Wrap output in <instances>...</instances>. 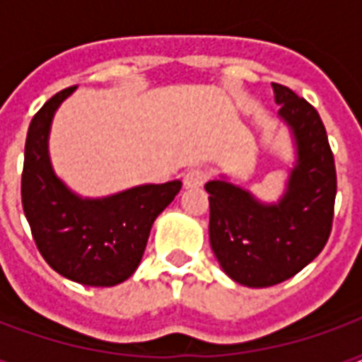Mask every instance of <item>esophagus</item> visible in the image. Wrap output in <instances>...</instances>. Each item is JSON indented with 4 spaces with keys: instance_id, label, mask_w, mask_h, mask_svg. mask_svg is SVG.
Here are the masks:
<instances>
[{
    "instance_id": "esophagus-1",
    "label": "esophagus",
    "mask_w": 362,
    "mask_h": 362,
    "mask_svg": "<svg viewBox=\"0 0 362 362\" xmlns=\"http://www.w3.org/2000/svg\"><path fill=\"white\" fill-rule=\"evenodd\" d=\"M207 180V173L204 168H189L188 173L184 174V186L186 188H197Z\"/></svg>"
}]
</instances>
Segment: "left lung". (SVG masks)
Returning <instances> with one entry per match:
<instances>
[{"label":"left lung","mask_w":362,"mask_h":362,"mask_svg":"<svg viewBox=\"0 0 362 362\" xmlns=\"http://www.w3.org/2000/svg\"><path fill=\"white\" fill-rule=\"evenodd\" d=\"M273 90L298 151L285 197L262 205L225 180L205 184L211 248L223 272L246 287L291 279L324 250L334 225L337 174L324 122L295 90L279 83Z\"/></svg>","instance_id":"1"}]
</instances>
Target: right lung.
I'll return each instance as SVG.
<instances>
[{
    "label": "right lung",
    "mask_w": 362,
    "mask_h": 362,
    "mask_svg": "<svg viewBox=\"0 0 362 362\" xmlns=\"http://www.w3.org/2000/svg\"><path fill=\"white\" fill-rule=\"evenodd\" d=\"M75 87L59 90L28 126L21 197L36 248L52 269L90 287H112L137 269L153 221L182 182L147 184L104 199L74 196L54 176L48 132L54 112Z\"/></svg>",
    "instance_id": "add662e5"
}]
</instances>
